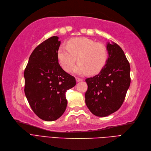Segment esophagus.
Instances as JSON below:
<instances>
[{"mask_svg": "<svg viewBox=\"0 0 151 151\" xmlns=\"http://www.w3.org/2000/svg\"><path fill=\"white\" fill-rule=\"evenodd\" d=\"M76 82H80V81H83V79L80 78H76Z\"/></svg>", "mask_w": 151, "mask_h": 151, "instance_id": "obj_1", "label": "esophagus"}]
</instances>
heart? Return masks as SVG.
Wrapping results in <instances>:
<instances>
[{"label": "heart", "instance_id": "b5f03b06", "mask_svg": "<svg viewBox=\"0 0 151 151\" xmlns=\"http://www.w3.org/2000/svg\"><path fill=\"white\" fill-rule=\"evenodd\" d=\"M58 61L66 72H70L78 58L79 62L73 72L78 75L96 74L104 66L107 60V51L100 43L86 37L69 40L67 46H61L58 51Z\"/></svg>", "mask_w": 151, "mask_h": 151}]
</instances>
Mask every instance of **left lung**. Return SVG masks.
<instances>
[{"label": "left lung", "mask_w": 151, "mask_h": 151, "mask_svg": "<svg viewBox=\"0 0 151 151\" xmlns=\"http://www.w3.org/2000/svg\"><path fill=\"white\" fill-rule=\"evenodd\" d=\"M108 58L98 75L86 79L85 103L97 116H109L122 105L130 84V67L122 48L106 42Z\"/></svg>", "instance_id": "obj_1"}]
</instances>
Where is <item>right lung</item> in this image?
<instances>
[{
    "instance_id": "1",
    "label": "right lung",
    "mask_w": 151,
    "mask_h": 151,
    "mask_svg": "<svg viewBox=\"0 0 151 151\" xmlns=\"http://www.w3.org/2000/svg\"><path fill=\"white\" fill-rule=\"evenodd\" d=\"M61 41L52 36L37 46L24 71V92L32 110L41 119L54 121L65 112V93L76 85L75 78L62 69L58 51Z\"/></svg>"
}]
</instances>
